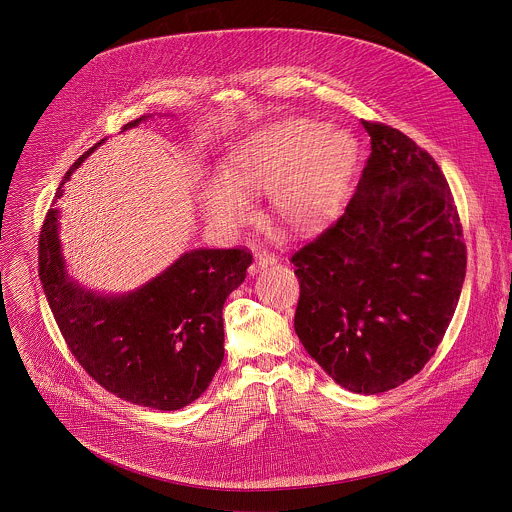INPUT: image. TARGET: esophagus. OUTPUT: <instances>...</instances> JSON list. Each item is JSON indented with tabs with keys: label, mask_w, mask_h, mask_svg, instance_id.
<instances>
[{
	"label": "esophagus",
	"mask_w": 512,
	"mask_h": 512,
	"mask_svg": "<svg viewBox=\"0 0 512 512\" xmlns=\"http://www.w3.org/2000/svg\"><path fill=\"white\" fill-rule=\"evenodd\" d=\"M276 262H278V260H276V256H274L272 252H268V250H260V252H256V254H254V264H252L250 272L254 274V272H258L260 268L272 266V264H276Z\"/></svg>",
	"instance_id": "esophagus-1"
}]
</instances>
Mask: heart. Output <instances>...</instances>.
Segmentation results:
<instances>
[{"label": "heart", "instance_id": "1", "mask_svg": "<svg viewBox=\"0 0 512 512\" xmlns=\"http://www.w3.org/2000/svg\"><path fill=\"white\" fill-rule=\"evenodd\" d=\"M359 146L347 132H329L327 124L292 118L250 134L232 153L226 179L205 189L207 211L220 222L250 217L244 195L272 193L278 220L292 232L309 234L337 217Z\"/></svg>", "mask_w": 512, "mask_h": 512}]
</instances>
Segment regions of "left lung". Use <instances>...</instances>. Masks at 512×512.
Returning a JSON list of instances; mask_svg holds the SVG:
<instances>
[{"mask_svg": "<svg viewBox=\"0 0 512 512\" xmlns=\"http://www.w3.org/2000/svg\"><path fill=\"white\" fill-rule=\"evenodd\" d=\"M370 155L345 213L292 256L293 327L343 388L380 394L434 357L467 268L463 228L436 159L363 120Z\"/></svg>", "mask_w": 512, "mask_h": 512, "instance_id": "8db88e82", "label": "left lung"}]
</instances>
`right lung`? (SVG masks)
<instances>
[{"mask_svg":"<svg viewBox=\"0 0 512 512\" xmlns=\"http://www.w3.org/2000/svg\"><path fill=\"white\" fill-rule=\"evenodd\" d=\"M250 264L248 248H199L136 292L96 295L65 270L57 209L47 211L39 234L41 286L74 359L110 394L153 410H179L211 384L224 357L222 305Z\"/></svg>","mask_w":512,"mask_h":512,"instance_id":"add662e5","label":"right lung"}]
</instances>
